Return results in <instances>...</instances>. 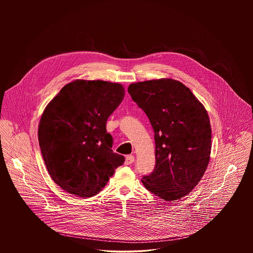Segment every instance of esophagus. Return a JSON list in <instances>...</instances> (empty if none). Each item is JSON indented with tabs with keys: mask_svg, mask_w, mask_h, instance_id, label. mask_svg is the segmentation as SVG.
<instances>
[{
	"mask_svg": "<svg viewBox=\"0 0 253 253\" xmlns=\"http://www.w3.org/2000/svg\"><path fill=\"white\" fill-rule=\"evenodd\" d=\"M134 162V157L133 156H127L125 158V164L126 165H131Z\"/></svg>",
	"mask_w": 253,
	"mask_h": 253,
	"instance_id": "1",
	"label": "esophagus"
}]
</instances>
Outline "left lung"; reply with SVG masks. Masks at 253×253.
I'll return each mask as SVG.
<instances>
[{"instance_id": "8db88e82", "label": "left lung", "mask_w": 253, "mask_h": 253, "mask_svg": "<svg viewBox=\"0 0 253 253\" xmlns=\"http://www.w3.org/2000/svg\"><path fill=\"white\" fill-rule=\"evenodd\" d=\"M128 92L155 132L156 167L141 181L164 201L178 200L193 191L209 165L208 113L187 86L172 79L132 84Z\"/></svg>"}]
</instances>
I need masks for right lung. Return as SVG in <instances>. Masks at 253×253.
Here are the masks:
<instances>
[{"instance_id":"obj_1","label":"right lung","mask_w":253,"mask_h":253,"mask_svg":"<svg viewBox=\"0 0 253 253\" xmlns=\"http://www.w3.org/2000/svg\"><path fill=\"white\" fill-rule=\"evenodd\" d=\"M124 95L120 84L76 80L44 109L39 144L50 176L65 192L96 195L124 163V157L111 149L113 137L106 131L107 120Z\"/></svg>"}]
</instances>
